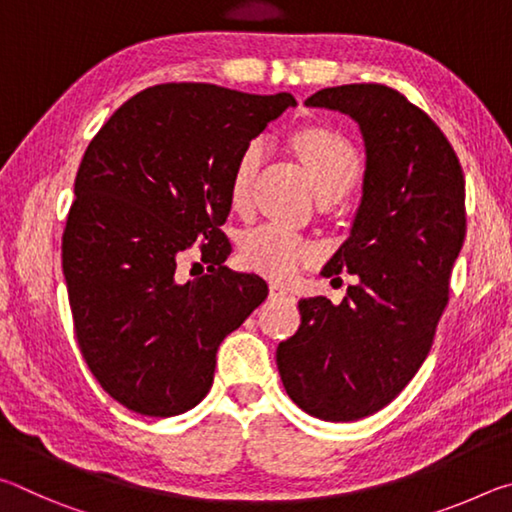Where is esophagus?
I'll return each instance as SVG.
<instances>
[{"instance_id": "1", "label": "esophagus", "mask_w": 512, "mask_h": 512, "mask_svg": "<svg viewBox=\"0 0 512 512\" xmlns=\"http://www.w3.org/2000/svg\"><path fill=\"white\" fill-rule=\"evenodd\" d=\"M268 296L271 298H284V296H291L287 287H282V284H271L268 287Z\"/></svg>"}]
</instances>
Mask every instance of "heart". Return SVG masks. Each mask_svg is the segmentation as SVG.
Here are the masks:
<instances>
[{
	"label": "heart",
	"mask_w": 512,
	"mask_h": 512,
	"mask_svg": "<svg viewBox=\"0 0 512 512\" xmlns=\"http://www.w3.org/2000/svg\"><path fill=\"white\" fill-rule=\"evenodd\" d=\"M298 155L305 162L318 196L345 194L359 178L361 160L343 135L327 128H305L293 137ZM264 144L248 142L239 153L230 176V203L246 207L253 192L255 173L262 162ZM239 255L246 268L273 280H287L300 266L318 257V246L309 237L277 223H259L239 239Z\"/></svg>",
	"instance_id": "b5f03b06"
}]
</instances>
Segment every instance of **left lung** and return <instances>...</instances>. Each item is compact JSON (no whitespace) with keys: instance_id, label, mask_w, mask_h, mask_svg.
<instances>
[{"instance_id":"1","label":"left lung","mask_w":512,"mask_h":512,"mask_svg":"<svg viewBox=\"0 0 512 512\" xmlns=\"http://www.w3.org/2000/svg\"><path fill=\"white\" fill-rule=\"evenodd\" d=\"M305 103L350 115L366 142L357 219L323 268L357 284L341 305L298 302L302 323L277 345V370L302 411L352 422L393 402L427 359L465 239V178L436 121L393 88L339 85Z\"/></svg>"}]
</instances>
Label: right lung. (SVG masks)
<instances>
[{"instance_id": "add662e5", "label": "right lung", "mask_w": 512, "mask_h": 512, "mask_svg": "<svg viewBox=\"0 0 512 512\" xmlns=\"http://www.w3.org/2000/svg\"><path fill=\"white\" fill-rule=\"evenodd\" d=\"M289 106V92L162 83L121 103L85 149L63 273L83 359L126 409L171 418L196 406L221 341L266 300L262 277L223 266L221 225L239 153ZM194 245L208 273L180 283L177 259Z\"/></svg>"}]
</instances>
